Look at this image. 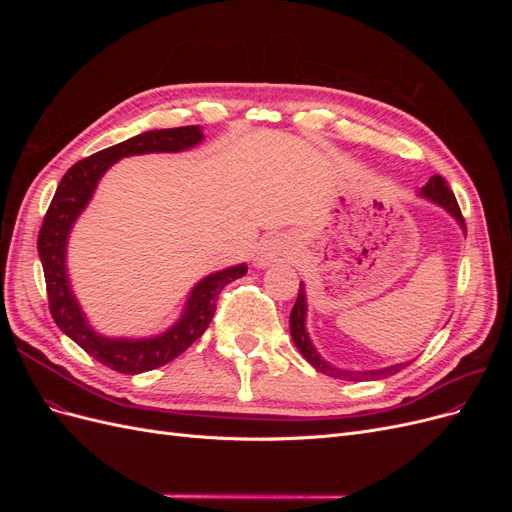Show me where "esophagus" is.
Masks as SVG:
<instances>
[{"label": "esophagus", "mask_w": 512, "mask_h": 512, "mask_svg": "<svg viewBox=\"0 0 512 512\" xmlns=\"http://www.w3.org/2000/svg\"><path fill=\"white\" fill-rule=\"evenodd\" d=\"M294 258V241L288 235H271L260 243L256 252V267H269L275 262H290Z\"/></svg>", "instance_id": "esophagus-1"}]
</instances>
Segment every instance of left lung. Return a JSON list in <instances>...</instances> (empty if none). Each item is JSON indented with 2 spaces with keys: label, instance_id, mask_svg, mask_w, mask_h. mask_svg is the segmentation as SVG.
Returning <instances> with one entry per match:
<instances>
[{
  "label": "left lung",
  "instance_id": "8db88e82",
  "mask_svg": "<svg viewBox=\"0 0 512 512\" xmlns=\"http://www.w3.org/2000/svg\"><path fill=\"white\" fill-rule=\"evenodd\" d=\"M418 196L429 200V203L442 207L451 218L459 224V228L466 232V222L461 218V211L459 205L455 200V194L448 188L446 181L440 175H433L429 177V181L423 185L421 190H418ZM290 335H292V342L297 346V350L303 354V359L312 365L316 371L324 376H331L337 380H352V382H359V380H382L386 376H393L397 371H401L404 367H408L412 361L406 363H395L389 367H380V369H363V371H352V369H342V367H335L329 361H324L320 352L316 350L312 337L307 333V292H305V284H299V294H297V301H294V307L290 312Z\"/></svg>",
  "mask_w": 512,
  "mask_h": 512
}]
</instances>
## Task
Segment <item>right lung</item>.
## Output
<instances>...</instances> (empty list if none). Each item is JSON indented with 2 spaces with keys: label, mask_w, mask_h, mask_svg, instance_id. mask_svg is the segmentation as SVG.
<instances>
[{
  "label": "right lung",
  "mask_w": 512,
  "mask_h": 512,
  "mask_svg": "<svg viewBox=\"0 0 512 512\" xmlns=\"http://www.w3.org/2000/svg\"><path fill=\"white\" fill-rule=\"evenodd\" d=\"M205 141L203 128L183 126L168 130H151L128 138L119 145L102 149L94 156L76 162L61 177L51 207L44 215L38 235V256L44 269L46 292H49L51 316L57 327L74 344H79L89 356L119 374H143V371L162 367L188 350L203 335L215 314V303L224 286L239 280L247 273V265H232L209 273L196 282L183 305V312L175 324L151 337H108L91 327L68 275V239L87 209L104 173L121 158L145 156V153H179L188 151Z\"/></svg>",
  "instance_id": "1"
}]
</instances>
